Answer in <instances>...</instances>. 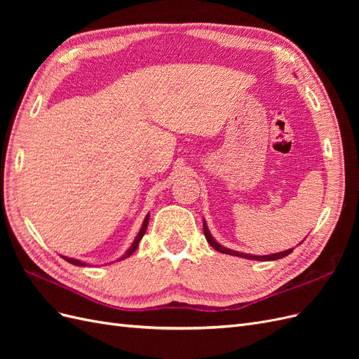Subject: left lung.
I'll use <instances>...</instances> for the list:
<instances>
[{"mask_svg":"<svg viewBox=\"0 0 359 359\" xmlns=\"http://www.w3.org/2000/svg\"><path fill=\"white\" fill-rule=\"evenodd\" d=\"M203 233H205L206 241H208L210 245H211L212 248H215L217 252L224 253V255H231V256H236V257L248 259V260H264V262H266V260H277V259H281V257H285V256H287V255H290V253L293 252V248H289V250H285V252L274 253V255H265V256H256V255H248V253L235 252V250L223 247L222 244H219V243H217V241L214 240L211 232H210V229H208V226H206V222H205V220H203ZM304 240H306V238H304ZM304 240H302V241H304ZM302 241H301L299 244H302Z\"/></svg>","mask_w":359,"mask_h":359,"instance_id":"1","label":"left lung"}]
</instances>
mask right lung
I'll use <instances>...</instances> for the list:
<instances>
[{
  "instance_id": "add662e5",
  "label": "right lung",
  "mask_w": 359,
  "mask_h": 359,
  "mask_svg": "<svg viewBox=\"0 0 359 359\" xmlns=\"http://www.w3.org/2000/svg\"><path fill=\"white\" fill-rule=\"evenodd\" d=\"M148 222H149V214H147L145 215V219H144V223H142V227H140V231H139V233L136 235V238H135V241H133V244L128 247V250L127 252L121 256V257H118V260H123V259H126V257H128V256H132L133 253H135V250L137 248V245H139V243H140V240H142V236L145 235V232H147V227H148ZM64 260H67L69 264H72V265H76V266H86L88 264H85V262H82V260H78V259H73V257H67V256H61Z\"/></svg>"
}]
</instances>
